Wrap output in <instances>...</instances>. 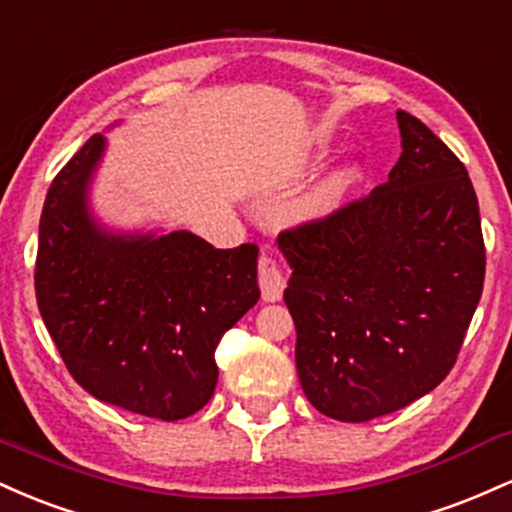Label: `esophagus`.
I'll list each match as a JSON object with an SVG mask.
<instances>
[{
  "instance_id": "1",
  "label": "esophagus",
  "mask_w": 512,
  "mask_h": 512,
  "mask_svg": "<svg viewBox=\"0 0 512 512\" xmlns=\"http://www.w3.org/2000/svg\"><path fill=\"white\" fill-rule=\"evenodd\" d=\"M257 284H260L262 298L267 303L279 301L281 293L286 289V279L284 274H281L279 262H276V257L269 255V252H262L260 262H257Z\"/></svg>"
}]
</instances>
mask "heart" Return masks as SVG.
Wrapping results in <instances>:
<instances>
[{"label": "heart", "mask_w": 512, "mask_h": 512, "mask_svg": "<svg viewBox=\"0 0 512 512\" xmlns=\"http://www.w3.org/2000/svg\"><path fill=\"white\" fill-rule=\"evenodd\" d=\"M361 175V166H356V163H349V166L334 170L330 178L322 180L320 185L303 199L298 211H301L303 216H317L334 209L337 204H342L346 195L361 182Z\"/></svg>", "instance_id": "b5f03b06"}]
</instances>
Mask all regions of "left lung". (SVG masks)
<instances>
[{"mask_svg": "<svg viewBox=\"0 0 512 512\" xmlns=\"http://www.w3.org/2000/svg\"><path fill=\"white\" fill-rule=\"evenodd\" d=\"M397 122L402 156L385 185L279 233L303 392L349 424L443 383L484 289L467 168L419 117L397 110Z\"/></svg>", "mask_w": 512, "mask_h": 512, "instance_id": "left-lung-1", "label": "left lung"}]
</instances>
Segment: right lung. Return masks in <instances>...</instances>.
Segmentation results:
<instances>
[{"instance_id": "1", "label": "right lung", "mask_w": 512, "mask_h": 512, "mask_svg": "<svg viewBox=\"0 0 512 512\" xmlns=\"http://www.w3.org/2000/svg\"><path fill=\"white\" fill-rule=\"evenodd\" d=\"M103 144L93 134L52 180L40 214L35 298L64 366L88 395L178 421L214 395L216 346L260 298V250H216L187 231H98L86 214V182Z\"/></svg>"}]
</instances>
